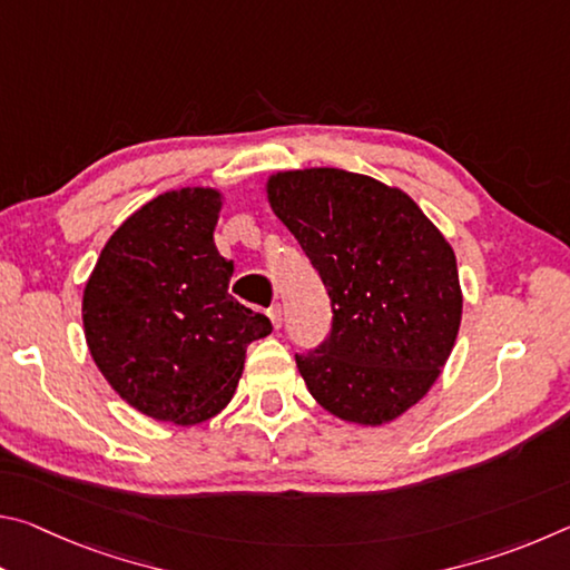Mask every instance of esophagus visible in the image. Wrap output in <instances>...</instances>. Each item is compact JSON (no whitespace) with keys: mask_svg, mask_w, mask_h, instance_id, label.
<instances>
[{"mask_svg":"<svg viewBox=\"0 0 570 570\" xmlns=\"http://www.w3.org/2000/svg\"><path fill=\"white\" fill-rule=\"evenodd\" d=\"M268 320H272L274 330H278V326H282V304H274L272 308H268Z\"/></svg>","mask_w":570,"mask_h":570,"instance_id":"obj_1","label":"esophagus"}]
</instances>
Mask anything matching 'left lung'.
I'll use <instances>...</instances> for the list:
<instances>
[{"mask_svg": "<svg viewBox=\"0 0 570 570\" xmlns=\"http://www.w3.org/2000/svg\"><path fill=\"white\" fill-rule=\"evenodd\" d=\"M266 200L332 298V334L296 356L334 417L382 428L440 380L462 322L455 250L397 186L342 168L276 170Z\"/></svg>", "mask_w": 570, "mask_h": 570, "instance_id": "left-lung-1", "label": "left lung"}]
</instances>
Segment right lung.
Listing matches in <instances>:
<instances>
[{
  "label": "right lung",
  "mask_w": 570,
  "mask_h": 570,
  "mask_svg": "<svg viewBox=\"0 0 570 570\" xmlns=\"http://www.w3.org/2000/svg\"><path fill=\"white\" fill-rule=\"evenodd\" d=\"M224 190L186 186L115 228L85 284V342L120 400L146 417L198 424L226 407L246 350L272 322L228 296L234 262L214 228Z\"/></svg>",
  "instance_id": "1"
}]
</instances>
